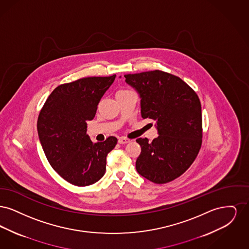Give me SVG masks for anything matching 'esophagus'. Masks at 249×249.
<instances>
[{
  "label": "esophagus",
  "mask_w": 249,
  "mask_h": 249,
  "mask_svg": "<svg viewBox=\"0 0 249 249\" xmlns=\"http://www.w3.org/2000/svg\"><path fill=\"white\" fill-rule=\"evenodd\" d=\"M119 143H121V144H125V143L130 142V140L127 139V138H125V137H120V138H119Z\"/></svg>",
  "instance_id": "esophagus-1"
}]
</instances>
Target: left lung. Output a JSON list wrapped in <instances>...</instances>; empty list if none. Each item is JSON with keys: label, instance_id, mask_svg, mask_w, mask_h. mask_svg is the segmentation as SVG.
Here are the masks:
<instances>
[{"label": "left lung", "instance_id": "1", "mask_svg": "<svg viewBox=\"0 0 249 249\" xmlns=\"http://www.w3.org/2000/svg\"><path fill=\"white\" fill-rule=\"evenodd\" d=\"M140 95L142 119L156 121L159 136L138 138L141 154L136 170L149 181L165 184L179 178L195 160L202 138L201 107L196 92L181 78L165 71L125 74Z\"/></svg>", "mask_w": 249, "mask_h": 249}]
</instances>
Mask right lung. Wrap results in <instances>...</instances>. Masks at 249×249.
Listing matches in <instances>:
<instances>
[{
	"instance_id": "right-lung-1",
	"label": "right lung",
	"mask_w": 249,
	"mask_h": 249,
	"mask_svg": "<svg viewBox=\"0 0 249 249\" xmlns=\"http://www.w3.org/2000/svg\"><path fill=\"white\" fill-rule=\"evenodd\" d=\"M116 78L85 77L57 87L48 96L37 120L39 140L49 164L74 186L99 181L107 170V154L118 139L93 142L87 121L94 119L98 104Z\"/></svg>"
}]
</instances>
